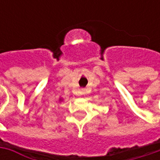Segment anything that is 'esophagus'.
Listing matches in <instances>:
<instances>
[{
	"label": "esophagus",
	"mask_w": 160,
	"mask_h": 160,
	"mask_svg": "<svg viewBox=\"0 0 160 160\" xmlns=\"http://www.w3.org/2000/svg\"><path fill=\"white\" fill-rule=\"evenodd\" d=\"M82 93H83V94L85 93V91H84V90H82Z\"/></svg>",
	"instance_id": "34e87169"
}]
</instances>
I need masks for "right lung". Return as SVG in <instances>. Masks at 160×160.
<instances>
[{"label": "right lung", "mask_w": 160, "mask_h": 160, "mask_svg": "<svg viewBox=\"0 0 160 160\" xmlns=\"http://www.w3.org/2000/svg\"><path fill=\"white\" fill-rule=\"evenodd\" d=\"M60 101H61V99H60Z\"/></svg>", "instance_id": "obj_1"}]
</instances>
